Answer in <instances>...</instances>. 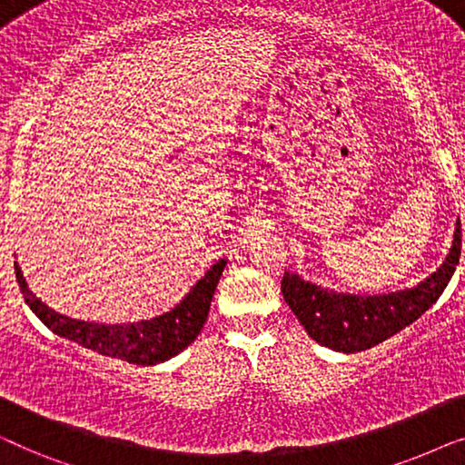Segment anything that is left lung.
Masks as SVG:
<instances>
[{
  "mask_svg": "<svg viewBox=\"0 0 465 465\" xmlns=\"http://www.w3.org/2000/svg\"><path fill=\"white\" fill-rule=\"evenodd\" d=\"M460 256L461 224H457L447 262L412 290L383 296L332 294L285 272L282 292L311 339L336 351L355 353L379 345L419 320L440 298L460 264Z\"/></svg>",
  "mask_w": 465,
  "mask_h": 465,
  "instance_id": "8db88e82",
  "label": "left lung"
}]
</instances>
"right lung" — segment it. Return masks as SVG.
<instances>
[{"mask_svg": "<svg viewBox=\"0 0 465 465\" xmlns=\"http://www.w3.org/2000/svg\"><path fill=\"white\" fill-rule=\"evenodd\" d=\"M224 266L226 260L215 262L205 272V277L199 279V283L169 313L158 315L154 320L123 323V326H118V323L107 326V323L78 322L72 320V317L59 315L56 311L48 309L27 288L18 264H15V272L25 302L40 317L44 326H48L54 334L65 336V339L78 342V345L86 349H93L97 353L129 361V364L152 366L173 358V355L186 349L199 336L203 323H205L209 315L215 285L220 282Z\"/></svg>", "mask_w": 465, "mask_h": 465, "instance_id": "1", "label": "right lung"}]
</instances>
